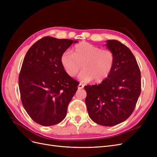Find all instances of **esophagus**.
<instances>
[{
    "label": "esophagus",
    "mask_w": 157,
    "mask_h": 157,
    "mask_svg": "<svg viewBox=\"0 0 157 157\" xmlns=\"http://www.w3.org/2000/svg\"><path fill=\"white\" fill-rule=\"evenodd\" d=\"M83 88H84V85L82 84H81V83H80L78 84V89H82Z\"/></svg>",
    "instance_id": "34e87169"
}]
</instances>
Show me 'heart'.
Returning <instances> with one entry per match:
<instances>
[{
  "instance_id": "obj_1",
  "label": "heart",
  "mask_w": 157,
  "mask_h": 157,
  "mask_svg": "<svg viewBox=\"0 0 157 157\" xmlns=\"http://www.w3.org/2000/svg\"><path fill=\"white\" fill-rule=\"evenodd\" d=\"M61 63L65 73L74 77L82 67L78 78L82 82H101L109 77L115 64V55L107 49H102L87 42L77 44L73 50L64 52Z\"/></svg>"
}]
</instances>
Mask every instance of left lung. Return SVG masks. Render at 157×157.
<instances>
[{
    "instance_id": "left-lung-1",
    "label": "left lung",
    "mask_w": 157,
    "mask_h": 157,
    "mask_svg": "<svg viewBox=\"0 0 157 157\" xmlns=\"http://www.w3.org/2000/svg\"><path fill=\"white\" fill-rule=\"evenodd\" d=\"M115 55L109 77L99 84L85 86V103L90 118L99 125L113 126L124 122L134 111L141 93V73L126 46L115 40L105 41Z\"/></svg>"
}]
</instances>
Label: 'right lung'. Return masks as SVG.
Wrapping results in <instances>:
<instances>
[{"label": "right lung", "mask_w": 157, "mask_h": 157, "mask_svg": "<svg viewBox=\"0 0 157 157\" xmlns=\"http://www.w3.org/2000/svg\"><path fill=\"white\" fill-rule=\"evenodd\" d=\"M77 42L46 36L27 52L19 75V88L23 107L39 124L55 125L67 115L79 83L65 73L60 59Z\"/></svg>", "instance_id": "obj_1"}]
</instances>
